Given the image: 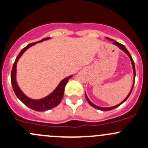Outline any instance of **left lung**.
<instances>
[{"mask_svg":"<svg viewBox=\"0 0 148 148\" xmlns=\"http://www.w3.org/2000/svg\"><path fill=\"white\" fill-rule=\"evenodd\" d=\"M107 39H110V40H111V41H113V42H112V44H114V45H116V46H118V47L120 48V49H121V50H122V51H123L124 52H125V53H126V54L127 55V56H129V57H130V60H131V63H132V69H133V72H134V83H133V84H132V89H131L130 92V93L128 94V95H127V97L125 98V99H124V100L122 101V102L120 103V104H117V105H116V106H114V107H98V106H97V105H95V104H94L93 103H92V102H91L90 100H89V98H88V97H87V96H86V93H85V96H86V100H87L88 103H89V104H90V105L92 106V107H95V108L97 109V110H102V111H108V110H113V109H114V108H116V107H119V106L121 105V104H122V103H123V102H125V101H126L127 99V98L129 97H130V94H131V92H132V89H133L134 84H135V74H136V73H135V63H134V61H133V59H132V56H131L130 53H129V51H127V49H126V47H125V46H124V45H122V44H120V43L117 42V41H114V40L111 39V38H108V37H107Z\"/></svg>","mask_w":148,"mask_h":148,"instance_id":"1","label":"left lung"}]
</instances>
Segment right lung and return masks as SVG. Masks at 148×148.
Here are the masks:
<instances>
[{"label": "right lung", "instance_id": "add662e5", "mask_svg": "<svg viewBox=\"0 0 148 148\" xmlns=\"http://www.w3.org/2000/svg\"><path fill=\"white\" fill-rule=\"evenodd\" d=\"M49 38H50L49 37L43 38L41 41H37V42L31 43V44L26 46L25 48H23V49L21 51L20 53H18V55L17 57H16V60H15V62L13 66V68H12L11 76H10V81H11V84L12 86H13V91H14L16 95L17 96V97L25 105H26L27 107H29V108L32 109V110H35V111L38 112H43L51 110V109L56 107V106L61 102V101H62L64 96V92L66 84L68 82L69 79L70 78H71L73 76L71 75L69 76V77H66V78L64 79L59 83V84L58 85V86L56 88V89H55L51 95L46 97L45 98H43V99H38V100H34V99H30V98L27 97L21 91V89H19L16 80V64H17V62L18 61L19 58L22 56V54L24 53L25 51L27 50L29 47L34 46V44H36V43L42 42L44 40H48L49 39Z\"/></svg>", "mask_w": 148, "mask_h": 148}]
</instances>
